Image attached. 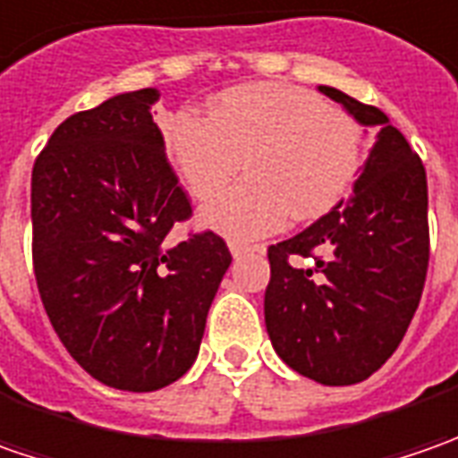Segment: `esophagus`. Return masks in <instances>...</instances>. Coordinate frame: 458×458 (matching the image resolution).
<instances>
[{
  "label": "esophagus",
  "mask_w": 458,
  "mask_h": 458,
  "mask_svg": "<svg viewBox=\"0 0 458 458\" xmlns=\"http://www.w3.org/2000/svg\"><path fill=\"white\" fill-rule=\"evenodd\" d=\"M229 252H232V257H234V259H239V257L250 255V252H259V247H250V244L229 242Z\"/></svg>",
  "instance_id": "34e87169"
}]
</instances>
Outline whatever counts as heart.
Segmentation results:
<instances>
[{
  "label": "heart",
  "mask_w": 458,
  "mask_h": 458,
  "mask_svg": "<svg viewBox=\"0 0 458 458\" xmlns=\"http://www.w3.org/2000/svg\"><path fill=\"white\" fill-rule=\"evenodd\" d=\"M167 152L199 199L216 196L244 163L247 181L203 208L206 226L234 242L273 234L291 214L313 219L349 191L361 165V124L318 94L247 83L211 101L208 119L173 116Z\"/></svg>",
  "instance_id": "b5f03b06"
}]
</instances>
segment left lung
<instances>
[{
    "instance_id": "obj_1",
    "label": "left lung",
    "mask_w": 458,
    "mask_h": 458,
    "mask_svg": "<svg viewBox=\"0 0 458 458\" xmlns=\"http://www.w3.org/2000/svg\"><path fill=\"white\" fill-rule=\"evenodd\" d=\"M318 91L361 127H375L377 140L352 199L267 250L265 326L277 357L298 375L357 385L393 357L420 303L428 183L420 157L385 112L331 86Z\"/></svg>"
}]
</instances>
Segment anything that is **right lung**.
<instances>
[{"label":"right lung","instance_id":"add662e5","mask_svg":"<svg viewBox=\"0 0 458 458\" xmlns=\"http://www.w3.org/2000/svg\"><path fill=\"white\" fill-rule=\"evenodd\" d=\"M157 89L68 116L32 167V262L45 313L98 382L152 393L199 357L232 265L214 232L167 244L191 201L152 119Z\"/></svg>","mask_w":458,"mask_h":458}]
</instances>
